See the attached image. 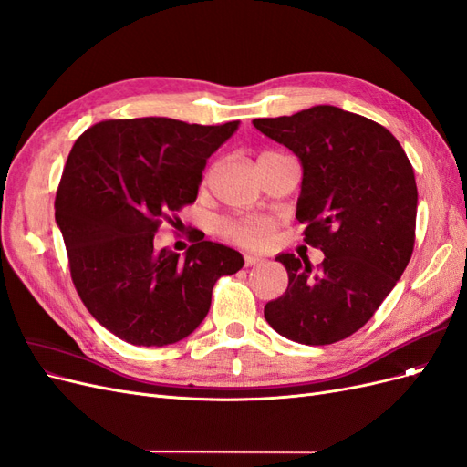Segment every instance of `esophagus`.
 Segmentation results:
<instances>
[{
	"label": "esophagus",
	"mask_w": 467,
	"mask_h": 467,
	"mask_svg": "<svg viewBox=\"0 0 467 467\" xmlns=\"http://www.w3.org/2000/svg\"><path fill=\"white\" fill-rule=\"evenodd\" d=\"M244 264H246V267H252V265L264 264V260L260 258V255H244Z\"/></svg>",
	"instance_id": "esophagus-1"
}]
</instances>
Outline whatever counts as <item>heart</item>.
<instances>
[{"label": "heart", "mask_w": 467, "mask_h": 467, "mask_svg": "<svg viewBox=\"0 0 467 467\" xmlns=\"http://www.w3.org/2000/svg\"><path fill=\"white\" fill-rule=\"evenodd\" d=\"M207 182V174H205ZM275 229V221L265 219V217H250V219H240V221H229L221 224V233L234 240L236 244L258 250L267 246L269 238Z\"/></svg>", "instance_id": "b5f03b06"}]
</instances>
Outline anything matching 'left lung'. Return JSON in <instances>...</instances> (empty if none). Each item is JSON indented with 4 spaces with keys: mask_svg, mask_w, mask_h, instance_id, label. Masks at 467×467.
I'll return each mask as SVG.
<instances>
[{
    "mask_svg": "<svg viewBox=\"0 0 467 467\" xmlns=\"http://www.w3.org/2000/svg\"><path fill=\"white\" fill-rule=\"evenodd\" d=\"M303 164L296 219L308 258L279 254L289 287L267 303V324L283 337L329 345L363 327L408 267L415 244L417 184L400 141L372 119L329 104L252 122Z\"/></svg>",
    "mask_w": 467,
    "mask_h": 467,
    "instance_id": "8db88e82",
    "label": "left lung"
}]
</instances>
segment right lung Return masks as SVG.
Returning a JSON list of instances; mask_svg holds the SVG:
<instances>
[{"instance_id": "add662e5", "label": "right lung", "mask_w": 467, "mask_h": 467, "mask_svg": "<svg viewBox=\"0 0 467 467\" xmlns=\"http://www.w3.org/2000/svg\"><path fill=\"white\" fill-rule=\"evenodd\" d=\"M172 118L107 119L83 131L56 193L75 289L116 337L162 348L188 337L212 306L213 285L244 265L236 250L193 238L184 260L155 233L198 198L207 159L238 128Z\"/></svg>"}]
</instances>
